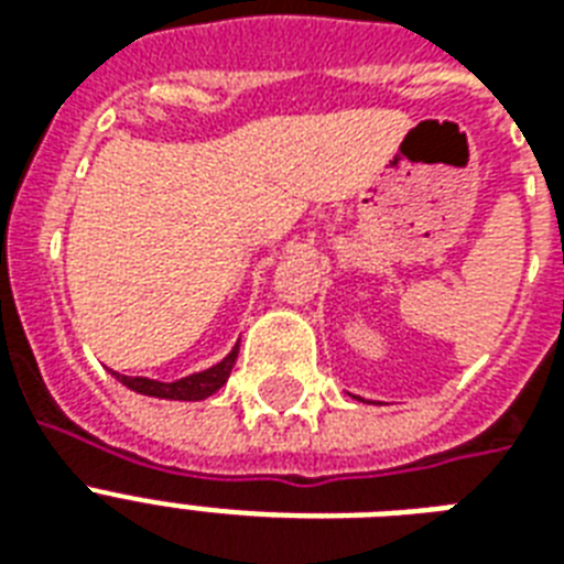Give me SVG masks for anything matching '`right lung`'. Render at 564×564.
I'll use <instances>...</instances> for the list:
<instances>
[{"label":"right lung","instance_id":"right-lung-1","mask_svg":"<svg viewBox=\"0 0 564 564\" xmlns=\"http://www.w3.org/2000/svg\"><path fill=\"white\" fill-rule=\"evenodd\" d=\"M239 345L234 351L225 357L221 362H216L213 369L198 371V375L181 377L175 383H161V380H149V377H126L117 375V380L128 389H134L140 394H149V398H166V401H204V398H210L213 392H219L221 386L228 383L230 369H234V362H237Z\"/></svg>","mask_w":564,"mask_h":564}]
</instances>
